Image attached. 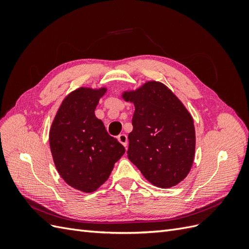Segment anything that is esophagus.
<instances>
[{
	"label": "esophagus",
	"mask_w": 249,
	"mask_h": 249,
	"mask_svg": "<svg viewBox=\"0 0 249 249\" xmlns=\"http://www.w3.org/2000/svg\"><path fill=\"white\" fill-rule=\"evenodd\" d=\"M118 141L122 143L124 147L127 146V136L125 134H120L118 136Z\"/></svg>",
	"instance_id": "34e87169"
}]
</instances>
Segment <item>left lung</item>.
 <instances>
[{
    "label": "left lung",
    "mask_w": 249,
    "mask_h": 249,
    "mask_svg": "<svg viewBox=\"0 0 249 249\" xmlns=\"http://www.w3.org/2000/svg\"><path fill=\"white\" fill-rule=\"evenodd\" d=\"M135 106L127 158L149 183L159 188L178 185L189 173L195 155L191 114L161 82L148 81L123 92Z\"/></svg>",
    "instance_id": "1"
}]
</instances>
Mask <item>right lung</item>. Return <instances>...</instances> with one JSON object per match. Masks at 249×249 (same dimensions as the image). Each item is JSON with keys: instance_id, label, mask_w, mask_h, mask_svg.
<instances>
[{"instance_id": "add662e5", "label": "right lung", "mask_w": 249, "mask_h": 249, "mask_svg": "<svg viewBox=\"0 0 249 249\" xmlns=\"http://www.w3.org/2000/svg\"><path fill=\"white\" fill-rule=\"evenodd\" d=\"M107 88L80 87L63 100L50 130L59 175L74 189L91 193L106 182L125 149L110 136L94 110Z\"/></svg>"}]
</instances>
